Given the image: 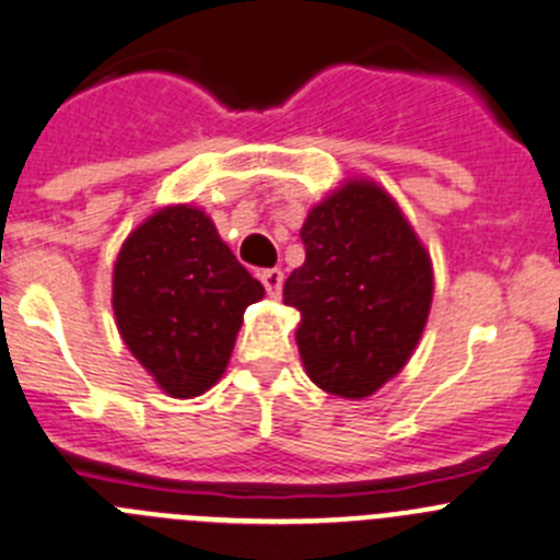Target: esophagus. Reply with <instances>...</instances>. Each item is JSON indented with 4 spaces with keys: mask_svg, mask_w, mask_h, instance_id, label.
<instances>
[{
    "mask_svg": "<svg viewBox=\"0 0 560 560\" xmlns=\"http://www.w3.org/2000/svg\"><path fill=\"white\" fill-rule=\"evenodd\" d=\"M259 281H262L270 298H279L281 295V284H284V273H281L279 268H268V270H262V273H259Z\"/></svg>",
    "mask_w": 560,
    "mask_h": 560,
    "instance_id": "obj_1",
    "label": "esophagus"
}]
</instances>
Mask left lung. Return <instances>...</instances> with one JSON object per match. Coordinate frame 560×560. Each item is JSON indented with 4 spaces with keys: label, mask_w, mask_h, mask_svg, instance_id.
Listing matches in <instances>:
<instances>
[{
    "label": "left lung",
    "mask_w": 560,
    "mask_h": 560,
    "mask_svg": "<svg viewBox=\"0 0 560 560\" xmlns=\"http://www.w3.org/2000/svg\"><path fill=\"white\" fill-rule=\"evenodd\" d=\"M306 259L284 281L301 312L295 342L306 375L362 400L406 368L433 301L431 254L398 201L373 179H345L310 209Z\"/></svg>",
    "instance_id": "8db88e82"
}]
</instances>
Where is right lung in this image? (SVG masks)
<instances>
[{
  "label": "right lung",
  "instance_id": "1",
  "mask_svg": "<svg viewBox=\"0 0 560 560\" xmlns=\"http://www.w3.org/2000/svg\"><path fill=\"white\" fill-rule=\"evenodd\" d=\"M262 298L265 287L192 203L145 218L113 268L118 334L171 398H198L221 381L245 310Z\"/></svg>",
  "mask_w": 560,
  "mask_h": 560
}]
</instances>
